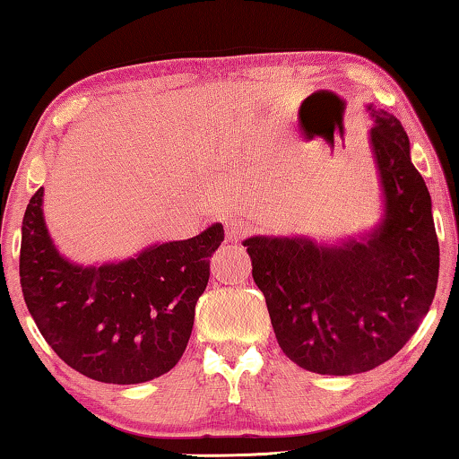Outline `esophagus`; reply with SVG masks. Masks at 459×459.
I'll return each instance as SVG.
<instances>
[{
  "instance_id": "1",
  "label": "esophagus",
  "mask_w": 459,
  "mask_h": 459,
  "mask_svg": "<svg viewBox=\"0 0 459 459\" xmlns=\"http://www.w3.org/2000/svg\"><path fill=\"white\" fill-rule=\"evenodd\" d=\"M225 231H228L230 240H242V238L253 234L255 228L247 219H230V221H225Z\"/></svg>"
}]
</instances>
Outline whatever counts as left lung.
Masks as SVG:
<instances>
[{
    "mask_svg": "<svg viewBox=\"0 0 459 459\" xmlns=\"http://www.w3.org/2000/svg\"><path fill=\"white\" fill-rule=\"evenodd\" d=\"M372 110V108H369ZM385 219L363 240L244 242L280 349L303 369L351 376L397 355L429 313L438 281L430 194L399 118L372 110Z\"/></svg>",
    "mask_w": 459,
    "mask_h": 459,
    "instance_id": "1",
    "label": "left lung"
}]
</instances>
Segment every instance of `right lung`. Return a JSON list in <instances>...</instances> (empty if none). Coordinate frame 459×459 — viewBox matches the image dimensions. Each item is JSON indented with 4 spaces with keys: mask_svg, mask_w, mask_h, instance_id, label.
I'll return each mask as SVG.
<instances>
[{
    "mask_svg": "<svg viewBox=\"0 0 459 459\" xmlns=\"http://www.w3.org/2000/svg\"><path fill=\"white\" fill-rule=\"evenodd\" d=\"M41 203L43 187L22 219L21 286L46 342L66 366L98 382L137 385L167 374L190 341L223 225L156 244L135 259L81 267L58 255Z\"/></svg>",
    "mask_w": 459,
    "mask_h": 459,
    "instance_id": "right-lung-1",
    "label": "right lung"
}]
</instances>
